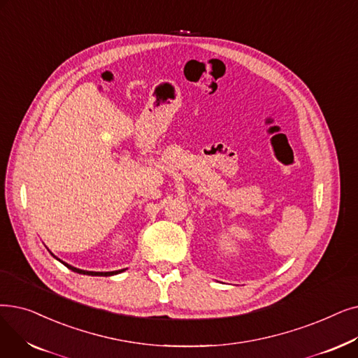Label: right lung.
<instances>
[{"label": "right lung", "mask_w": 358, "mask_h": 358, "mask_svg": "<svg viewBox=\"0 0 358 358\" xmlns=\"http://www.w3.org/2000/svg\"><path fill=\"white\" fill-rule=\"evenodd\" d=\"M64 263V262H63ZM64 265L69 268V269H71L73 272H77V273H83V275H92V276H110V275H115V273H120V272H122V269L121 271H114V272H89V271H82V269H77V268H74V266H71V265H67V263H64Z\"/></svg>", "instance_id": "add662e5"}]
</instances>
